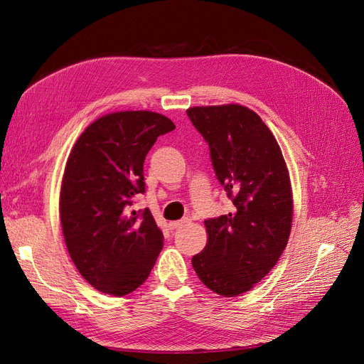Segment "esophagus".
<instances>
[{
    "instance_id": "34e87169",
    "label": "esophagus",
    "mask_w": 364,
    "mask_h": 364,
    "mask_svg": "<svg viewBox=\"0 0 364 364\" xmlns=\"http://www.w3.org/2000/svg\"><path fill=\"white\" fill-rule=\"evenodd\" d=\"M189 222V219H181V220H175V222H171L169 223V228L171 230H178V228H181L184 223Z\"/></svg>"
}]
</instances>
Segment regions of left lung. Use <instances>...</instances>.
Instances as JSON below:
<instances>
[{
    "label": "left lung",
    "mask_w": 364,
    "mask_h": 364,
    "mask_svg": "<svg viewBox=\"0 0 364 364\" xmlns=\"http://www.w3.org/2000/svg\"><path fill=\"white\" fill-rule=\"evenodd\" d=\"M210 146L216 177L232 200L231 213L207 219V246L192 258L203 284L235 297L255 287L285 250L292 223L289 173L273 133L241 105L186 111Z\"/></svg>",
    "instance_id": "obj_1"
}]
</instances>
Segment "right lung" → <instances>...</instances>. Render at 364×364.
Returning <instances> with one entry per match:
<instances>
[{
	"label": "right lung",
	"mask_w": 364,
	"mask_h": 364,
	"mask_svg": "<svg viewBox=\"0 0 364 364\" xmlns=\"http://www.w3.org/2000/svg\"><path fill=\"white\" fill-rule=\"evenodd\" d=\"M173 129L157 112L107 114L84 130L67 159L60 193L65 246L80 276L103 294L123 297L139 288L164 246L151 211L132 205L145 192V156Z\"/></svg>",
	"instance_id": "add662e5"
}]
</instances>
